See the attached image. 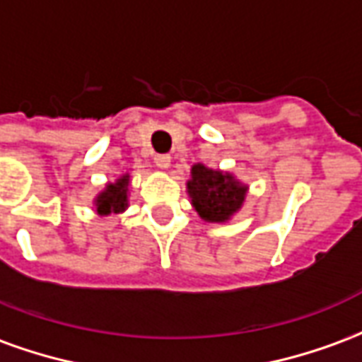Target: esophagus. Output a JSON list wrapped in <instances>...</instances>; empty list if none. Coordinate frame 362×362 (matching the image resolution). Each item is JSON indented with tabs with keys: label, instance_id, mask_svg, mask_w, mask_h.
I'll return each instance as SVG.
<instances>
[{
	"label": "esophagus",
	"instance_id": "esophagus-1",
	"mask_svg": "<svg viewBox=\"0 0 362 362\" xmlns=\"http://www.w3.org/2000/svg\"><path fill=\"white\" fill-rule=\"evenodd\" d=\"M155 165L160 168V170H166L170 166V157L168 155H155Z\"/></svg>",
	"mask_w": 362,
	"mask_h": 362
}]
</instances>
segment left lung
I'll return each mask as SVG.
<instances>
[{"label":"left lung","mask_w":362,"mask_h":362,"mask_svg":"<svg viewBox=\"0 0 362 362\" xmlns=\"http://www.w3.org/2000/svg\"><path fill=\"white\" fill-rule=\"evenodd\" d=\"M186 192L192 207L205 223H227L243 209L248 186L235 174L213 170L197 163L189 170Z\"/></svg>","instance_id":"1"}]
</instances>
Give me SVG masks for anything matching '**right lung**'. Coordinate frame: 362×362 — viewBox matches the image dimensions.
Instances as JSON below:
<instances>
[{
  "instance_id": "1",
  "label": "right lung",
  "mask_w": 362,
  "mask_h": 362,
  "mask_svg": "<svg viewBox=\"0 0 362 362\" xmlns=\"http://www.w3.org/2000/svg\"><path fill=\"white\" fill-rule=\"evenodd\" d=\"M129 182H132V176L129 174H122L119 178H116L114 182H108L104 186L103 192H98L95 197V211L100 215V217H106L110 213H124L129 205Z\"/></svg>"
}]
</instances>
